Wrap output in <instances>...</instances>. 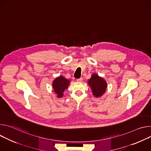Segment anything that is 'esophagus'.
<instances>
[{"mask_svg": "<svg viewBox=\"0 0 151 151\" xmlns=\"http://www.w3.org/2000/svg\"><path fill=\"white\" fill-rule=\"evenodd\" d=\"M82 81H83V78H80L77 79V81H78V82H81Z\"/></svg>", "mask_w": 151, "mask_h": 151, "instance_id": "34e87169", "label": "esophagus"}]
</instances>
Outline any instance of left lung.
<instances>
[{
  "instance_id": "obj_1",
  "label": "left lung",
  "mask_w": 151,
  "mask_h": 151,
  "mask_svg": "<svg viewBox=\"0 0 151 151\" xmlns=\"http://www.w3.org/2000/svg\"><path fill=\"white\" fill-rule=\"evenodd\" d=\"M88 85L92 90L93 95L96 98L103 96L107 88V83L105 79L95 73L92 74L91 78L88 80Z\"/></svg>"
}]
</instances>
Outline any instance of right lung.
<instances>
[{
  "label": "right lung",
  "mask_w": 151,
  "mask_h": 151,
  "mask_svg": "<svg viewBox=\"0 0 151 151\" xmlns=\"http://www.w3.org/2000/svg\"><path fill=\"white\" fill-rule=\"evenodd\" d=\"M70 83V80L66 79L63 76H59L53 81L52 87L58 98L63 97V92L68 88Z\"/></svg>",
  "instance_id": "right-lung-1"
}]
</instances>
